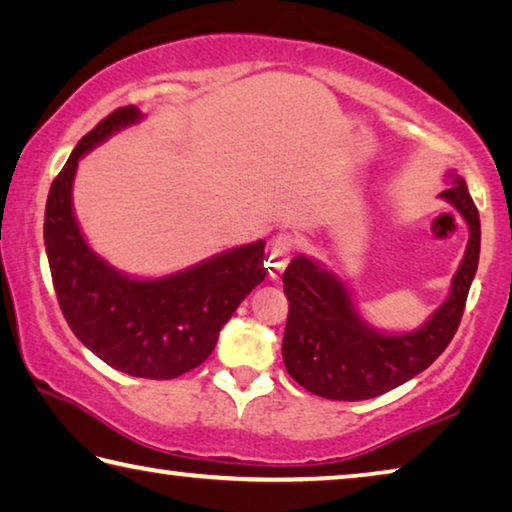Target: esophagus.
<instances>
[{
	"instance_id": "1",
	"label": "esophagus",
	"mask_w": 512,
	"mask_h": 512,
	"mask_svg": "<svg viewBox=\"0 0 512 512\" xmlns=\"http://www.w3.org/2000/svg\"><path fill=\"white\" fill-rule=\"evenodd\" d=\"M291 253H293V239H289L287 235H277L268 241V262H266L268 275L280 277L289 264Z\"/></svg>"
}]
</instances>
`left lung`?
Listing matches in <instances>:
<instances>
[{
	"mask_svg": "<svg viewBox=\"0 0 512 512\" xmlns=\"http://www.w3.org/2000/svg\"><path fill=\"white\" fill-rule=\"evenodd\" d=\"M440 196L463 214L470 241L445 305L411 334L370 329L339 277L305 255L291 259L282 275L289 300L282 357L289 375L309 393L345 402L384 395L427 370L454 339L479 266L481 221L463 178H454Z\"/></svg>",
	"mask_w": 512,
	"mask_h": 512,
	"instance_id": "1",
	"label": "left lung"
}]
</instances>
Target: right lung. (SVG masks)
I'll return each mask as SVG.
<instances>
[{
	"mask_svg": "<svg viewBox=\"0 0 512 512\" xmlns=\"http://www.w3.org/2000/svg\"><path fill=\"white\" fill-rule=\"evenodd\" d=\"M140 110H112L81 137L51 183L45 207V246L60 311L85 348L115 370L144 379H173L210 357L250 291L266 277L264 241L216 255L160 280L117 273L85 244L72 212V183L83 153Z\"/></svg>",
	"mask_w": 512,
	"mask_h": 512,
	"instance_id": "right-lung-1",
	"label": "right lung"
}]
</instances>
